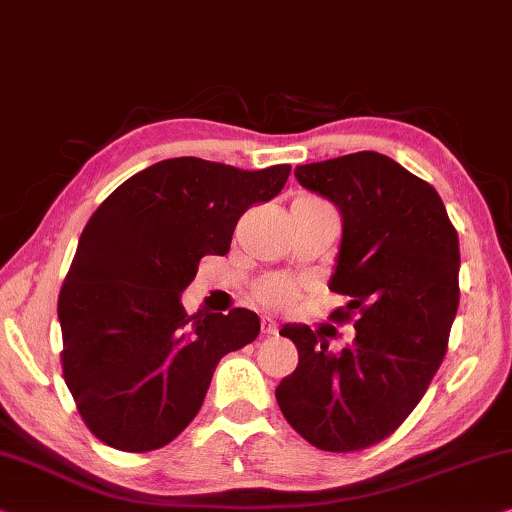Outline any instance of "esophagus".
<instances>
[{"instance_id": "obj_1", "label": "esophagus", "mask_w": 512, "mask_h": 512, "mask_svg": "<svg viewBox=\"0 0 512 512\" xmlns=\"http://www.w3.org/2000/svg\"><path fill=\"white\" fill-rule=\"evenodd\" d=\"M261 330H263V335H268V337H270V335H277L279 325L274 323L270 316H263V318H261Z\"/></svg>"}]
</instances>
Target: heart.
Segmentation results:
<instances>
[{"instance_id": "obj_1", "label": "heart", "mask_w": 512, "mask_h": 512, "mask_svg": "<svg viewBox=\"0 0 512 512\" xmlns=\"http://www.w3.org/2000/svg\"><path fill=\"white\" fill-rule=\"evenodd\" d=\"M295 295H298V288L284 277H270L256 286V298L265 307H288L295 300Z\"/></svg>"}]
</instances>
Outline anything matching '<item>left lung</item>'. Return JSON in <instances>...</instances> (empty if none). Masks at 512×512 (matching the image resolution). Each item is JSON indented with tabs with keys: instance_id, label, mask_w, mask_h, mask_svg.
Returning a JSON list of instances; mask_svg holds the SVG:
<instances>
[{
	"instance_id": "left-lung-1",
	"label": "left lung",
	"mask_w": 512,
	"mask_h": 512,
	"mask_svg": "<svg viewBox=\"0 0 512 512\" xmlns=\"http://www.w3.org/2000/svg\"><path fill=\"white\" fill-rule=\"evenodd\" d=\"M302 187L342 214L330 291L355 339L339 353L309 325H284L298 367L277 385L284 418L311 446L353 453L416 409L448 348L459 305V240L441 196L397 161L355 152L295 168Z\"/></svg>"
}]
</instances>
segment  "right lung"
<instances>
[{
    "label": "right lung",
    "mask_w": 512,
    "mask_h": 512,
    "mask_svg": "<svg viewBox=\"0 0 512 512\" xmlns=\"http://www.w3.org/2000/svg\"><path fill=\"white\" fill-rule=\"evenodd\" d=\"M291 166L242 170L159 161L120 184L87 221L57 300L64 381L96 439L147 453L203 406L226 353L254 342L249 309L194 314L182 291L203 256L231 249L238 219L284 189Z\"/></svg>",
    "instance_id": "1"
}]
</instances>
